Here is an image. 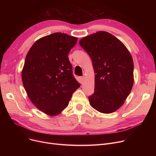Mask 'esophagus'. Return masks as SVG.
<instances>
[{
  "label": "esophagus",
  "mask_w": 156,
  "mask_h": 156,
  "mask_svg": "<svg viewBox=\"0 0 156 156\" xmlns=\"http://www.w3.org/2000/svg\"><path fill=\"white\" fill-rule=\"evenodd\" d=\"M80 81H81V83L83 82V81H84V76H81V77L80 78Z\"/></svg>",
  "instance_id": "obj_1"
}]
</instances>
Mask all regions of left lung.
<instances>
[{"label": "left lung", "instance_id": "left-lung-1", "mask_svg": "<svg viewBox=\"0 0 156 156\" xmlns=\"http://www.w3.org/2000/svg\"><path fill=\"white\" fill-rule=\"evenodd\" d=\"M79 44L92 61L94 93L90 104L99 112L109 114L123 104L133 85V61L125 45L106 31L81 38Z\"/></svg>", "mask_w": 156, "mask_h": 156}]
</instances>
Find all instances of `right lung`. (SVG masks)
I'll return each instance as SVG.
<instances>
[{"mask_svg": "<svg viewBox=\"0 0 156 156\" xmlns=\"http://www.w3.org/2000/svg\"><path fill=\"white\" fill-rule=\"evenodd\" d=\"M77 40L54 33L36 41L27 55L22 71L23 86L33 104L48 115L61 112L80 86L68 55Z\"/></svg>", "mask_w": 156, "mask_h": 156, "instance_id": "add662e5", "label": "right lung"}]
</instances>
